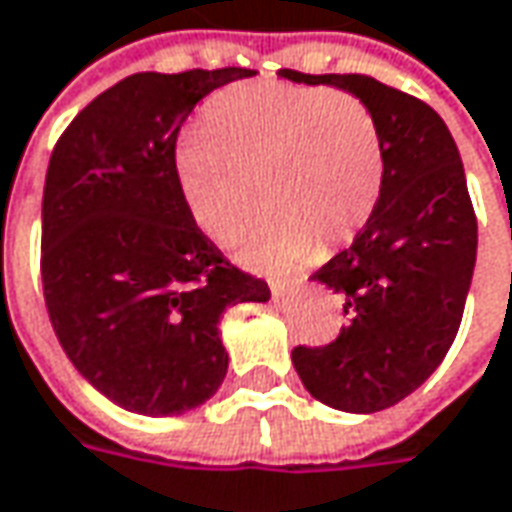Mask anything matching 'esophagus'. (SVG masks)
Instances as JSON below:
<instances>
[{
	"label": "esophagus",
	"mask_w": 512,
	"mask_h": 512,
	"mask_svg": "<svg viewBox=\"0 0 512 512\" xmlns=\"http://www.w3.org/2000/svg\"><path fill=\"white\" fill-rule=\"evenodd\" d=\"M270 293L279 299V302H290L302 293V282H273L270 285Z\"/></svg>",
	"instance_id": "1"
}]
</instances>
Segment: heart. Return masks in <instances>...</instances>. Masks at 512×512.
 <instances>
[{"label": "heart", "instance_id": "b5f03b06", "mask_svg": "<svg viewBox=\"0 0 512 512\" xmlns=\"http://www.w3.org/2000/svg\"><path fill=\"white\" fill-rule=\"evenodd\" d=\"M190 219L225 242L259 196L233 253L253 270H287L347 245L373 219L384 187L379 128L359 99L316 85L247 82L222 90L173 153ZM257 187H252V179Z\"/></svg>", "mask_w": 512, "mask_h": 512}]
</instances>
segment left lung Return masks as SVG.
Wrapping results in <instances>:
<instances>
[{
    "label": "left lung",
    "instance_id": "1",
    "mask_svg": "<svg viewBox=\"0 0 512 512\" xmlns=\"http://www.w3.org/2000/svg\"><path fill=\"white\" fill-rule=\"evenodd\" d=\"M279 76L353 93L382 136L384 187L373 219L310 276L342 296L350 325L325 347L293 350L313 399L379 413L433 376L462 325L479 245L462 156L436 110L373 76L287 68Z\"/></svg>",
    "mask_w": 512,
    "mask_h": 512
}]
</instances>
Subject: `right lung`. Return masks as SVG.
I'll use <instances>...</instances> for the list:
<instances>
[{
    "instance_id": "1",
    "label": "right lung",
    "mask_w": 512,
    "mask_h": 512,
    "mask_svg": "<svg viewBox=\"0 0 512 512\" xmlns=\"http://www.w3.org/2000/svg\"><path fill=\"white\" fill-rule=\"evenodd\" d=\"M256 70L133 73L56 142L42 196V285L73 367L139 416H182L227 373L219 319L267 302L187 213L173 153L207 93Z\"/></svg>"
}]
</instances>
